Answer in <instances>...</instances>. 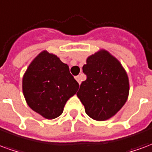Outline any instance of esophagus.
Listing matches in <instances>:
<instances>
[{"instance_id": "esophagus-1", "label": "esophagus", "mask_w": 152, "mask_h": 152, "mask_svg": "<svg viewBox=\"0 0 152 152\" xmlns=\"http://www.w3.org/2000/svg\"><path fill=\"white\" fill-rule=\"evenodd\" d=\"M75 78H76V80H77V82L79 83V85H80V84L81 83V80H82V78H81V76H76Z\"/></svg>"}]
</instances>
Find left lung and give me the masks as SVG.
Listing matches in <instances>:
<instances>
[{
	"label": "left lung",
	"instance_id": "1",
	"mask_svg": "<svg viewBox=\"0 0 152 152\" xmlns=\"http://www.w3.org/2000/svg\"><path fill=\"white\" fill-rule=\"evenodd\" d=\"M83 72L87 79L80 85L76 95L86 114L99 121L114 116L129 97L127 72L120 61L105 50H100L86 59Z\"/></svg>",
	"mask_w": 152,
	"mask_h": 152
}]
</instances>
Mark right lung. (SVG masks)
<instances>
[{
    "label": "right lung",
    "instance_id": "add662e5",
    "mask_svg": "<svg viewBox=\"0 0 152 152\" xmlns=\"http://www.w3.org/2000/svg\"><path fill=\"white\" fill-rule=\"evenodd\" d=\"M78 89L79 84L67 64L47 50L31 61L23 77V93L28 105L48 120L63 113L66 101Z\"/></svg>",
    "mask_w": 152,
    "mask_h": 152
}]
</instances>
